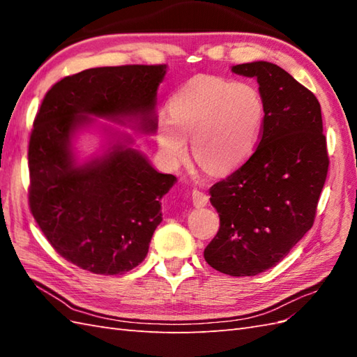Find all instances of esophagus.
<instances>
[{
	"instance_id": "1",
	"label": "esophagus",
	"mask_w": 357,
	"mask_h": 357,
	"mask_svg": "<svg viewBox=\"0 0 357 357\" xmlns=\"http://www.w3.org/2000/svg\"><path fill=\"white\" fill-rule=\"evenodd\" d=\"M192 202L195 207H206L207 202H208V196L204 193V192H199V190H193L192 192Z\"/></svg>"
}]
</instances>
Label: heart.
<instances>
[{
    "label": "heart",
    "instance_id": "1",
    "mask_svg": "<svg viewBox=\"0 0 357 357\" xmlns=\"http://www.w3.org/2000/svg\"><path fill=\"white\" fill-rule=\"evenodd\" d=\"M170 118L156 123V141L165 162L176 167L188 156L211 174L236 170L253 153L265 118L257 89L245 82L198 75L169 100Z\"/></svg>",
    "mask_w": 357,
    "mask_h": 357
}]
</instances>
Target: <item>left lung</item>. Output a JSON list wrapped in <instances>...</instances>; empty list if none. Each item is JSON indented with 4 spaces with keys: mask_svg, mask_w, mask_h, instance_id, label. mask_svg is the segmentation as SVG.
<instances>
[{
    "mask_svg": "<svg viewBox=\"0 0 357 357\" xmlns=\"http://www.w3.org/2000/svg\"><path fill=\"white\" fill-rule=\"evenodd\" d=\"M231 70L259 82L265 118L253 155L210 188L219 231L204 257L225 275L255 276L282 261L313 227L330 159L313 92L267 61Z\"/></svg>",
    "mask_w": 357,
    "mask_h": 357,
    "instance_id": "1",
    "label": "left lung"
}]
</instances>
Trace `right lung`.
Wrapping results in <instances>:
<instances>
[{
	"instance_id": "add662e5",
	"label": "right lung",
	"mask_w": 357,
	"mask_h": 357,
	"mask_svg": "<svg viewBox=\"0 0 357 357\" xmlns=\"http://www.w3.org/2000/svg\"><path fill=\"white\" fill-rule=\"evenodd\" d=\"M165 64L96 67L70 75L45 93L29 141V207L55 252L95 275L139 265L162 221L161 198L176 178L156 172L139 151L113 147L77 167L72 135L87 115L138 116L156 130L155 104Z\"/></svg>"
}]
</instances>
